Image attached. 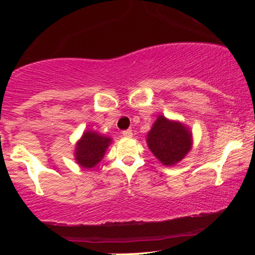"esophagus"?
<instances>
[{"label": "esophagus", "mask_w": 255, "mask_h": 255, "mask_svg": "<svg viewBox=\"0 0 255 255\" xmlns=\"http://www.w3.org/2000/svg\"><path fill=\"white\" fill-rule=\"evenodd\" d=\"M122 134H124L125 137H131L133 136V130L131 129H126L122 131Z\"/></svg>", "instance_id": "obj_1"}]
</instances>
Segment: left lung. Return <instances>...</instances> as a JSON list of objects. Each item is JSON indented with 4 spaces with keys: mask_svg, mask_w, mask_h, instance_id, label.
<instances>
[{
    "mask_svg": "<svg viewBox=\"0 0 255 255\" xmlns=\"http://www.w3.org/2000/svg\"><path fill=\"white\" fill-rule=\"evenodd\" d=\"M148 148L163 165H175L192 148V133L183 124L158 116L147 133Z\"/></svg>",
    "mask_w": 255,
    "mask_h": 255,
    "instance_id": "8db88e82",
    "label": "left lung"
}]
</instances>
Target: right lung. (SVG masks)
<instances>
[{
    "instance_id": "right-lung-1",
    "label": "right lung",
    "mask_w": 255,
    "mask_h": 255,
    "mask_svg": "<svg viewBox=\"0 0 255 255\" xmlns=\"http://www.w3.org/2000/svg\"><path fill=\"white\" fill-rule=\"evenodd\" d=\"M111 144V137L86 130L75 146V160L85 169L93 168L103 159L105 151Z\"/></svg>"
}]
</instances>
